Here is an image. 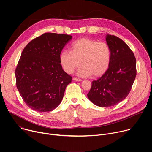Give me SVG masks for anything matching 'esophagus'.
Masks as SVG:
<instances>
[{
    "instance_id": "1",
    "label": "esophagus",
    "mask_w": 152,
    "mask_h": 152,
    "mask_svg": "<svg viewBox=\"0 0 152 152\" xmlns=\"http://www.w3.org/2000/svg\"><path fill=\"white\" fill-rule=\"evenodd\" d=\"M73 80H75V81H77V82L82 81V79H79V78H77V77H73Z\"/></svg>"
}]
</instances>
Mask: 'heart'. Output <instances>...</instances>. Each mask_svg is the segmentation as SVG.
Listing matches in <instances>:
<instances>
[{
  "instance_id": "b5f03b06",
  "label": "heart",
  "mask_w": 152,
  "mask_h": 152,
  "mask_svg": "<svg viewBox=\"0 0 152 152\" xmlns=\"http://www.w3.org/2000/svg\"><path fill=\"white\" fill-rule=\"evenodd\" d=\"M70 49L71 52L62 51L59 56L61 66L67 73H72L80 61L82 66L77 74L82 76H99L110 66L111 50L105 42L82 38L73 42Z\"/></svg>"
}]
</instances>
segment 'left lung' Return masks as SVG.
I'll return each mask as SVG.
<instances>
[{"label": "left lung", "instance_id": "1", "mask_svg": "<svg viewBox=\"0 0 152 152\" xmlns=\"http://www.w3.org/2000/svg\"><path fill=\"white\" fill-rule=\"evenodd\" d=\"M111 50L109 67L102 77L92 82L87 94L89 100L100 107L114 106L131 91L136 77V59L133 52L118 37L106 35Z\"/></svg>", "mask_w": 152, "mask_h": 152}]
</instances>
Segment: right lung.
Instances as JSON below:
<instances>
[{"label": "right lung", "mask_w": 152, "mask_h": 152, "mask_svg": "<svg viewBox=\"0 0 152 152\" xmlns=\"http://www.w3.org/2000/svg\"><path fill=\"white\" fill-rule=\"evenodd\" d=\"M72 36L45 33L29 42L15 69L16 86L23 101L38 112L52 111L60 104L72 77L65 72L59 56Z\"/></svg>", "instance_id": "obj_1"}]
</instances>
